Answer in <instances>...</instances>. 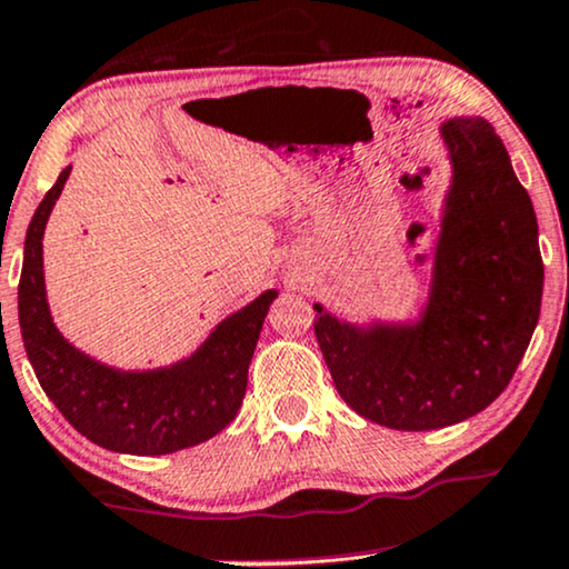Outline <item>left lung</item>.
<instances>
[{"mask_svg":"<svg viewBox=\"0 0 569 569\" xmlns=\"http://www.w3.org/2000/svg\"><path fill=\"white\" fill-rule=\"evenodd\" d=\"M451 157L436 270L420 320L351 326L315 305V336L341 399L393 430L483 412L512 380L543 293L533 201L483 118L441 126Z\"/></svg>","mask_w":569,"mask_h":569,"instance_id":"left-lung-1","label":"left lung"}]
</instances>
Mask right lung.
Segmentation results:
<instances>
[{"mask_svg":"<svg viewBox=\"0 0 569 569\" xmlns=\"http://www.w3.org/2000/svg\"><path fill=\"white\" fill-rule=\"evenodd\" d=\"M68 176L64 168L26 233L18 318L36 378L64 420L102 449L157 457L210 441L239 412L251 355L278 291H264L222 320L191 357L170 368H107L64 341L47 305L41 239Z\"/></svg>","mask_w":569,"mask_h":569,"instance_id":"right-lung-1","label":"right lung"}]
</instances>
